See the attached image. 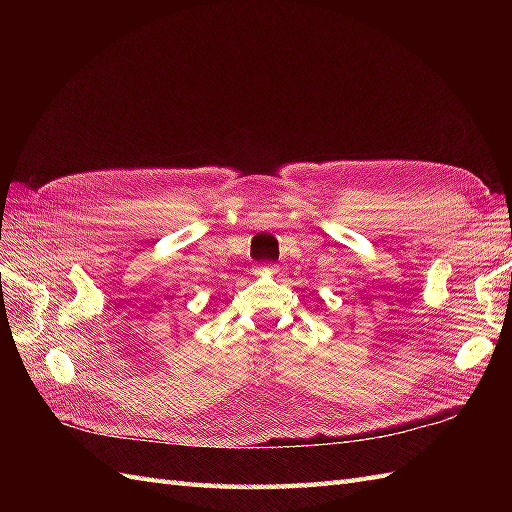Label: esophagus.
Segmentation results:
<instances>
[{
    "mask_svg": "<svg viewBox=\"0 0 512 512\" xmlns=\"http://www.w3.org/2000/svg\"><path fill=\"white\" fill-rule=\"evenodd\" d=\"M265 273H275V267L269 265V262H260V265L254 267V275H265Z\"/></svg>",
    "mask_w": 512,
    "mask_h": 512,
    "instance_id": "1",
    "label": "esophagus"
}]
</instances>
